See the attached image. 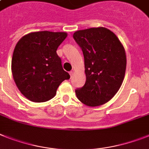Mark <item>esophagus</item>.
<instances>
[{
  "label": "esophagus",
  "instance_id": "1",
  "mask_svg": "<svg viewBox=\"0 0 149 149\" xmlns=\"http://www.w3.org/2000/svg\"><path fill=\"white\" fill-rule=\"evenodd\" d=\"M69 73H70V77H72V75H73V72H72V71H70Z\"/></svg>",
  "mask_w": 149,
  "mask_h": 149
}]
</instances>
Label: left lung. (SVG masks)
Wrapping results in <instances>:
<instances>
[{"instance_id":"obj_1","label":"left lung","mask_w":149,"mask_h":149,"mask_svg":"<svg viewBox=\"0 0 149 149\" xmlns=\"http://www.w3.org/2000/svg\"><path fill=\"white\" fill-rule=\"evenodd\" d=\"M73 38L84 55L86 80L76 90L77 97L89 107L109 102L123 83L127 57L117 36L104 27L90 28L74 32Z\"/></svg>"}]
</instances>
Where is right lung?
<instances>
[{"label": "right lung", "mask_w": 149, "mask_h": 149, "mask_svg": "<svg viewBox=\"0 0 149 149\" xmlns=\"http://www.w3.org/2000/svg\"><path fill=\"white\" fill-rule=\"evenodd\" d=\"M67 36L64 32H31L16 45L12 74L17 88L31 102H45L53 98L61 82L70 77L63 70L57 54Z\"/></svg>", "instance_id": "add662e5"}]
</instances>
